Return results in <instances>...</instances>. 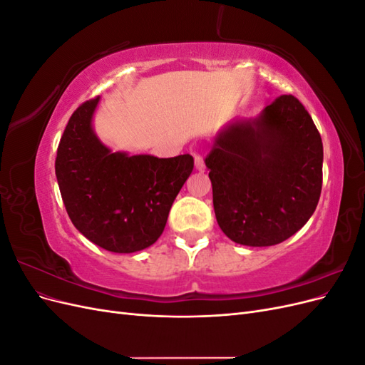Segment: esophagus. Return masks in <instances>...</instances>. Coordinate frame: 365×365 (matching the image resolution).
Here are the masks:
<instances>
[{
	"label": "esophagus",
	"instance_id": "1",
	"mask_svg": "<svg viewBox=\"0 0 365 365\" xmlns=\"http://www.w3.org/2000/svg\"><path fill=\"white\" fill-rule=\"evenodd\" d=\"M195 168L196 170L204 172L205 170V164H204V158L201 155H195Z\"/></svg>",
	"mask_w": 365,
	"mask_h": 365
}]
</instances>
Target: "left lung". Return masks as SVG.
Instances as JSON below:
<instances>
[{"instance_id":"left-lung-1","label":"left lung","mask_w":365,"mask_h":365,"mask_svg":"<svg viewBox=\"0 0 365 365\" xmlns=\"http://www.w3.org/2000/svg\"><path fill=\"white\" fill-rule=\"evenodd\" d=\"M204 161L217 224L236 244L277 245L315 212L323 143L294 96L277 97L257 117L230 121Z\"/></svg>"}]
</instances>
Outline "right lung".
Returning <instances> with one entry per match:
<instances>
[{
    "instance_id": "add662e5",
    "label": "right lung",
    "mask_w": 365,
    "mask_h": 365,
    "mask_svg": "<svg viewBox=\"0 0 365 365\" xmlns=\"http://www.w3.org/2000/svg\"><path fill=\"white\" fill-rule=\"evenodd\" d=\"M98 101L77 108L61 138L54 169L62 201L73 225L93 244L113 252L141 251L164 231L193 157L111 150L93 128Z\"/></svg>"
}]
</instances>
